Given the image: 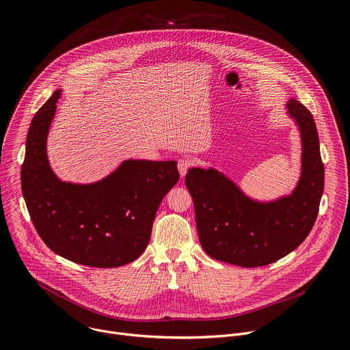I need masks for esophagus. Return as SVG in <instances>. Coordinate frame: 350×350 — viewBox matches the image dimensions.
<instances>
[{
  "instance_id": "esophagus-1",
  "label": "esophagus",
  "mask_w": 350,
  "mask_h": 350,
  "mask_svg": "<svg viewBox=\"0 0 350 350\" xmlns=\"http://www.w3.org/2000/svg\"><path fill=\"white\" fill-rule=\"evenodd\" d=\"M189 166H191L189 159H180V161H178L177 167H178V172H180V176H181V177H184V176L187 174Z\"/></svg>"
}]
</instances>
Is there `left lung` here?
<instances>
[{
    "instance_id": "8db88e82",
    "label": "left lung",
    "mask_w": 350,
    "mask_h": 350,
    "mask_svg": "<svg viewBox=\"0 0 350 350\" xmlns=\"http://www.w3.org/2000/svg\"><path fill=\"white\" fill-rule=\"evenodd\" d=\"M285 109L302 149L301 173L289 193L254 198L212 166L189 167L185 174L199 242L212 259L246 269L266 266L295 251L314 226L324 191L316 123L295 98L288 99Z\"/></svg>"
}]
</instances>
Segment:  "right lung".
Instances as JSON below:
<instances>
[{
  "label": "right lung",
  "mask_w": 350,
  "mask_h": 350,
  "mask_svg": "<svg viewBox=\"0 0 350 350\" xmlns=\"http://www.w3.org/2000/svg\"><path fill=\"white\" fill-rule=\"evenodd\" d=\"M62 90L29 127L22 192L30 219L57 255L90 267H120L145 251L165 195L177 184L176 161L124 159L94 183L62 181L49 166L46 138Z\"/></svg>",
  "instance_id": "add662e5"
}]
</instances>
